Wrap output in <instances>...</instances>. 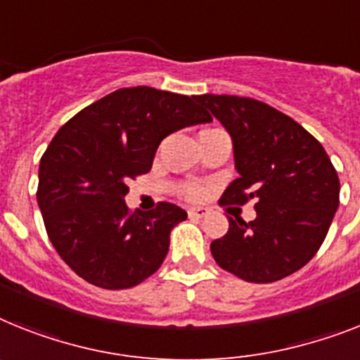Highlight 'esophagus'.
<instances>
[{"instance_id": "34e87169", "label": "esophagus", "mask_w": 360, "mask_h": 360, "mask_svg": "<svg viewBox=\"0 0 360 360\" xmlns=\"http://www.w3.org/2000/svg\"><path fill=\"white\" fill-rule=\"evenodd\" d=\"M187 213H189V217L202 219V217H206L207 213H210V210H207V207H189V210H187Z\"/></svg>"}]
</instances>
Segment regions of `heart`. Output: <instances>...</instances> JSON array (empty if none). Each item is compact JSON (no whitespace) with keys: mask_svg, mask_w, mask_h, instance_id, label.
Masks as SVG:
<instances>
[{"mask_svg":"<svg viewBox=\"0 0 360 360\" xmlns=\"http://www.w3.org/2000/svg\"><path fill=\"white\" fill-rule=\"evenodd\" d=\"M180 193L189 200H198V198L204 197V187L198 186V184H184V186H180Z\"/></svg>","mask_w":360,"mask_h":360,"instance_id":"obj_1","label":"heart"}]
</instances>
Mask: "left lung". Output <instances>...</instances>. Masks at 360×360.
<instances>
[{
    "mask_svg": "<svg viewBox=\"0 0 360 360\" xmlns=\"http://www.w3.org/2000/svg\"><path fill=\"white\" fill-rule=\"evenodd\" d=\"M233 141L236 178L219 204L255 198L254 221L228 217L212 243L217 265L250 283H272L319 252L338 207L340 182L320 141L266 103L237 95H198Z\"/></svg>",
    "mask_w": 360,
    "mask_h": 360,
    "instance_id": "1",
    "label": "left lung"
}]
</instances>
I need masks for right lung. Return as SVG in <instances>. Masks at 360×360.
<instances>
[{
  "instance_id": "right-lung-1",
  "label": "right lung",
  "mask_w": 360,
  "mask_h": 360,
  "mask_svg": "<svg viewBox=\"0 0 360 360\" xmlns=\"http://www.w3.org/2000/svg\"><path fill=\"white\" fill-rule=\"evenodd\" d=\"M195 95L121 88L73 115L40 160L37 200L49 240L77 276L101 289L139 285L162 266L187 213L171 202L130 212L127 184L153 167L163 138L210 123Z\"/></svg>"
}]
</instances>
